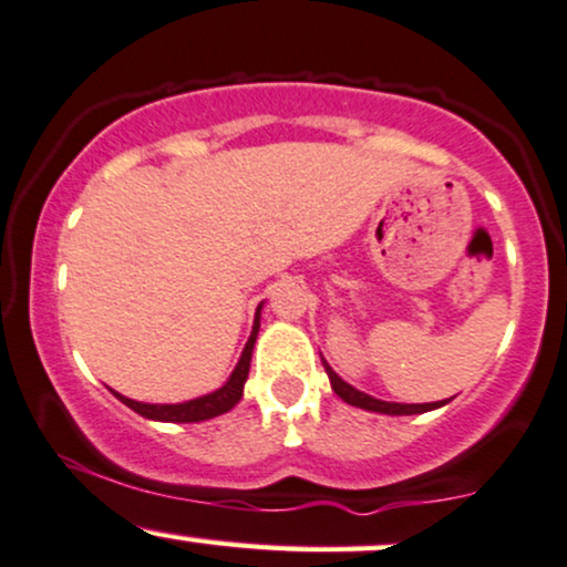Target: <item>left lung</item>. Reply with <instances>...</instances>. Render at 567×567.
<instances>
[{
    "mask_svg": "<svg viewBox=\"0 0 567 567\" xmlns=\"http://www.w3.org/2000/svg\"><path fill=\"white\" fill-rule=\"evenodd\" d=\"M321 361H323V358H321ZM323 369L331 379V390H334L344 403L358 405V409H365V411H377V414L411 416V414H424V411H432V409H441V405L449 403V401H441V403H388V401H377V398L365 395V392L355 390L352 384L344 382V379H339L337 371L331 369V365L326 361H323Z\"/></svg>",
    "mask_w": 567,
    "mask_h": 567,
    "instance_id": "left-lung-1",
    "label": "left lung"
}]
</instances>
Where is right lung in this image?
Instances as JSON below:
<instances>
[{
	"label": "right lung",
	"instance_id": "right-lung-1",
	"mask_svg": "<svg viewBox=\"0 0 567 567\" xmlns=\"http://www.w3.org/2000/svg\"><path fill=\"white\" fill-rule=\"evenodd\" d=\"M259 308H262V305H259ZM259 308H257L255 329H251L249 342H246V348L241 352V358H238V363H236V369H233L230 379L219 390L209 392V395L196 398V401H188V403H164V405L162 403H137V401H132V398L118 395V392H113V395H116L124 405H130L132 411H137L140 416L153 419V422L188 424V422H204V419L225 414V411H230L233 405L241 401V395H244V382H246V377H249L251 350H255L257 331H259Z\"/></svg>",
	"mask_w": 567,
	"mask_h": 567
}]
</instances>
